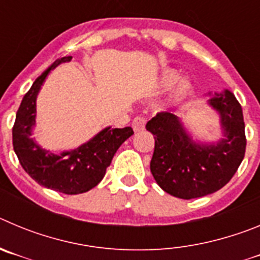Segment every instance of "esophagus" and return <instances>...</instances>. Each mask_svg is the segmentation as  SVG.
Segmentation results:
<instances>
[{
  "instance_id": "esophagus-1",
  "label": "esophagus",
  "mask_w": 260,
  "mask_h": 260,
  "mask_svg": "<svg viewBox=\"0 0 260 260\" xmlns=\"http://www.w3.org/2000/svg\"><path fill=\"white\" fill-rule=\"evenodd\" d=\"M146 122H147L146 117L143 116L135 117V118L133 119V128H134V132H142V130H144Z\"/></svg>"
}]
</instances>
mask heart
I'll use <instances>...</instances> for the list:
<instances>
[{
    "mask_svg": "<svg viewBox=\"0 0 260 260\" xmlns=\"http://www.w3.org/2000/svg\"><path fill=\"white\" fill-rule=\"evenodd\" d=\"M177 79V74L174 73V71H167L164 75V83L167 84V86H171V84H173L174 82H176ZM190 89V83L189 82H186V80H182L178 86H177L176 88V95L177 96H182V95H186V93L189 92Z\"/></svg>",
    "mask_w": 260,
    "mask_h": 260,
    "instance_id": "heart-1",
    "label": "heart"
}]
</instances>
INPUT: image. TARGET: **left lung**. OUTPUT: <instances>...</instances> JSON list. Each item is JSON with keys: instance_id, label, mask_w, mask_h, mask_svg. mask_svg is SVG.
I'll return each mask as SVG.
<instances>
[{"instance_id": "8db88e82", "label": "left lung", "mask_w": 260, "mask_h": 260, "mask_svg": "<svg viewBox=\"0 0 260 260\" xmlns=\"http://www.w3.org/2000/svg\"><path fill=\"white\" fill-rule=\"evenodd\" d=\"M221 117L225 139L216 144H195L174 114L160 112L146 128L155 135L151 173L168 194L194 199L212 194L237 172L246 151L242 108L229 91L210 100Z\"/></svg>"}]
</instances>
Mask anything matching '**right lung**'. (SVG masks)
I'll use <instances>...</instances> for the list:
<instances>
[{
  "label": "right lung",
  "instance_id": "add662e5",
  "mask_svg": "<svg viewBox=\"0 0 260 260\" xmlns=\"http://www.w3.org/2000/svg\"><path fill=\"white\" fill-rule=\"evenodd\" d=\"M70 59V56L56 59L24 95L13 126V147L23 169L39 185L62 194L75 195L88 191L103 180L114 153L134 132L132 127H107L88 143L61 155L41 150L35 144L29 135L35 125L36 96L49 71Z\"/></svg>",
  "mask_w": 260,
  "mask_h": 260
}]
</instances>
